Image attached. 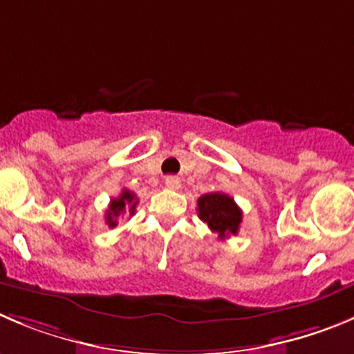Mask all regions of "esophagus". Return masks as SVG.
Listing matches in <instances>:
<instances>
[{
    "label": "esophagus",
    "instance_id": "34e87169",
    "mask_svg": "<svg viewBox=\"0 0 354 354\" xmlns=\"http://www.w3.org/2000/svg\"><path fill=\"white\" fill-rule=\"evenodd\" d=\"M166 187L171 188V190H176V188L181 187V180L178 176H166Z\"/></svg>",
    "mask_w": 354,
    "mask_h": 354
}]
</instances>
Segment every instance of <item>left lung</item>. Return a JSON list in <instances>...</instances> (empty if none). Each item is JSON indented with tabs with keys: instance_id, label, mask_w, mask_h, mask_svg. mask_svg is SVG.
I'll return each instance as SVG.
<instances>
[{
	"instance_id": "left-lung-1",
	"label": "left lung",
	"mask_w": 354,
	"mask_h": 354,
	"mask_svg": "<svg viewBox=\"0 0 354 354\" xmlns=\"http://www.w3.org/2000/svg\"><path fill=\"white\" fill-rule=\"evenodd\" d=\"M199 218L207 223L211 232L218 234L220 239L236 236L243 222V211L230 196L222 192H211L197 199Z\"/></svg>"
}]
</instances>
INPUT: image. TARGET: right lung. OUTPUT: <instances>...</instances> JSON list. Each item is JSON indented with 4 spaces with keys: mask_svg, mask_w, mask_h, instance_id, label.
Returning <instances> with one entry per match:
<instances>
[{
    "mask_svg": "<svg viewBox=\"0 0 354 354\" xmlns=\"http://www.w3.org/2000/svg\"><path fill=\"white\" fill-rule=\"evenodd\" d=\"M136 204H138V199L136 196L131 192V190H127V188H124L122 190L120 196L117 197V199H111L110 206H108V211H106V223L108 227H117V220L120 214L124 213H129L132 216L134 214V211H136Z\"/></svg>",
    "mask_w": 354,
    "mask_h": 354,
    "instance_id": "obj_1",
    "label": "right lung"
}]
</instances>
